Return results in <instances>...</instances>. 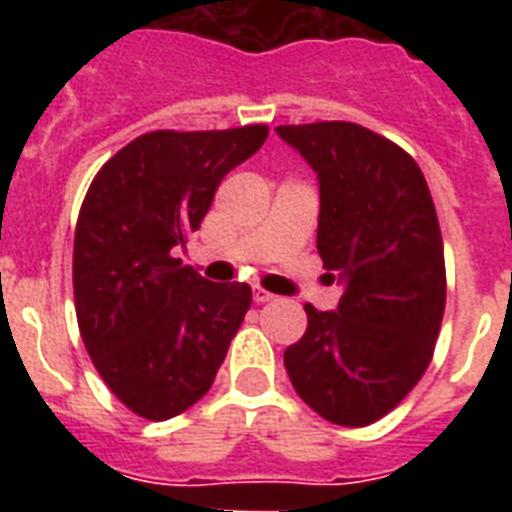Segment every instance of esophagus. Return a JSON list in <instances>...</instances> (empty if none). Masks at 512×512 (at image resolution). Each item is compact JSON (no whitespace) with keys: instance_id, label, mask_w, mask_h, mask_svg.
Wrapping results in <instances>:
<instances>
[{"instance_id":"esophagus-1","label":"esophagus","mask_w":512,"mask_h":512,"mask_svg":"<svg viewBox=\"0 0 512 512\" xmlns=\"http://www.w3.org/2000/svg\"><path fill=\"white\" fill-rule=\"evenodd\" d=\"M273 297H276V295H271V292H265V289H260V287H257L255 292H252V300H255L257 305H265V303H271Z\"/></svg>"}]
</instances>
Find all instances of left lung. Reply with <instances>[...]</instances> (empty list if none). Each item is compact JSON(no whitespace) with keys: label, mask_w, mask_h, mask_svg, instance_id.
<instances>
[{"label":"left lung","mask_w":512,"mask_h":512,"mask_svg":"<svg viewBox=\"0 0 512 512\" xmlns=\"http://www.w3.org/2000/svg\"><path fill=\"white\" fill-rule=\"evenodd\" d=\"M319 177L316 247L335 311L305 305L308 329L284 350L297 396L324 420L364 428L428 369L446 303L444 241L412 156L353 122L276 127Z\"/></svg>","instance_id":"1"}]
</instances>
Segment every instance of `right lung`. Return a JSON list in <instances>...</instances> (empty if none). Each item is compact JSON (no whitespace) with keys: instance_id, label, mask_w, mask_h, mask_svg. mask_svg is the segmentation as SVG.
<instances>
[{"instance_id":"obj_1","label":"right lung","mask_w":512,"mask_h":512,"mask_svg":"<svg viewBox=\"0 0 512 512\" xmlns=\"http://www.w3.org/2000/svg\"><path fill=\"white\" fill-rule=\"evenodd\" d=\"M265 124L140 135L103 164L74 236L79 332L103 382L146 420H170L215 382L252 303L249 284H212L175 257Z\"/></svg>"}]
</instances>
